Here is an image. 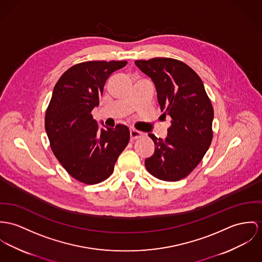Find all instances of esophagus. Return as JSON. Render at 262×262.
<instances>
[{
    "label": "esophagus",
    "instance_id": "esophagus-1",
    "mask_svg": "<svg viewBox=\"0 0 262 262\" xmlns=\"http://www.w3.org/2000/svg\"><path fill=\"white\" fill-rule=\"evenodd\" d=\"M129 133H130V140H132V141H135V140L141 138V135H142L141 132H139V130H137V129H134V128H132Z\"/></svg>",
    "mask_w": 262,
    "mask_h": 262
}]
</instances>
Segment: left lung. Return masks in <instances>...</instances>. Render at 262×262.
<instances>
[{
  "instance_id": "1",
  "label": "left lung",
  "mask_w": 262,
  "mask_h": 262,
  "mask_svg": "<svg viewBox=\"0 0 262 262\" xmlns=\"http://www.w3.org/2000/svg\"><path fill=\"white\" fill-rule=\"evenodd\" d=\"M135 63L154 81L161 117L171 119L164 140L148 135L155 152L144 161L145 167L161 181H180L198 166L211 143V101L202 79L181 60L154 58Z\"/></svg>"
}]
</instances>
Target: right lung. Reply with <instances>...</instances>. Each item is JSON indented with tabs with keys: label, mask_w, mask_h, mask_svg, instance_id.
Wrapping results in <instances>:
<instances>
[{
	"label": "right lung",
	"mask_w": 262,
	"mask_h": 262,
	"mask_svg": "<svg viewBox=\"0 0 262 262\" xmlns=\"http://www.w3.org/2000/svg\"><path fill=\"white\" fill-rule=\"evenodd\" d=\"M126 60H92L73 66L56 83L46 112L45 128L51 148L63 168L77 181H105L129 141L126 125L100 128L92 111L99 106L108 77Z\"/></svg>",
	"instance_id": "add662e5"
}]
</instances>
